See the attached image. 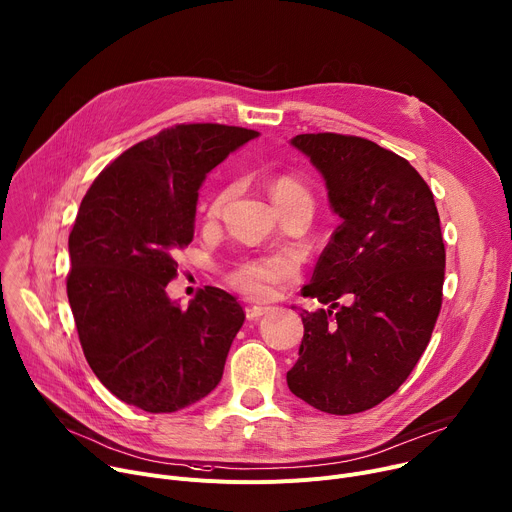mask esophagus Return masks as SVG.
<instances>
[{
	"instance_id": "obj_1",
	"label": "esophagus",
	"mask_w": 512,
	"mask_h": 512,
	"mask_svg": "<svg viewBox=\"0 0 512 512\" xmlns=\"http://www.w3.org/2000/svg\"><path fill=\"white\" fill-rule=\"evenodd\" d=\"M267 310L269 308H265V306H249V308H245V314L249 320H259L263 314H267Z\"/></svg>"
}]
</instances>
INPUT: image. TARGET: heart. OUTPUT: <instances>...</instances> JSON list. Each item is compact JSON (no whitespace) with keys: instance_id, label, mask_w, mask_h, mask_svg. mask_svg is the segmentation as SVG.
Here are the masks:
<instances>
[{"instance_id":"heart-1","label":"heart","mask_w":512,"mask_h":512,"mask_svg":"<svg viewBox=\"0 0 512 512\" xmlns=\"http://www.w3.org/2000/svg\"><path fill=\"white\" fill-rule=\"evenodd\" d=\"M296 192H306L302 185L292 179V177H280L275 179L271 185V198L277 200L288 194H296ZM226 192L218 194L210 206H208V216L214 218L220 214L222 204L226 202ZM296 275V261L290 255H271V257H259V259H251L241 263L235 271L230 273L228 282L230 286L239 290L241 294H245L247 298L253 300H269L277 286L292 280Z\"/></svg>"}]
</instances>
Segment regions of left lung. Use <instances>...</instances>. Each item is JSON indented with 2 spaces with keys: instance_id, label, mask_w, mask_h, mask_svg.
Wrapping results in <instances>:
<instances>
[{
  "instance_id": "8db88e82",
  "label": "left lung",
  "mask_w": 512,
  "mask_h": 512,
  "mask_svg": "<svg viewBox=\"0 0 512 512\" xmlns=\"http://www.w3.org/2000/svg\"><path fill=\"white\" fill-rule=\"evenodd\" d=\"M290 143L322 175L341 224L302 290L329 308L302 310L288 388L322 412H363L402 386L429 345L445 277L439 212L418 171L376 143L333 132Z\"/></svg>"
}]
</instances>
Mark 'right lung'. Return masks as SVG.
<instances>
[{
  "label": "right lung",
  "mask_w": 512,
  "mask_h": 512,
  "mask_svg": "<svg viewBox=\"0 0 512 512\" xmlns=\"http://www.w3.org/2000/svg\"><path fill=\"white\" fill-rule=\"evenodd\" d=\"M257 130L177 124L124 151L87 190L69 235L67 296L98 380L145 412H175L220 382L245 312L206 288L167 296L177 251L194 239L198 190Z\"/></svg>",
  "instance_id": "right-lung-1"
}]
</instances>
